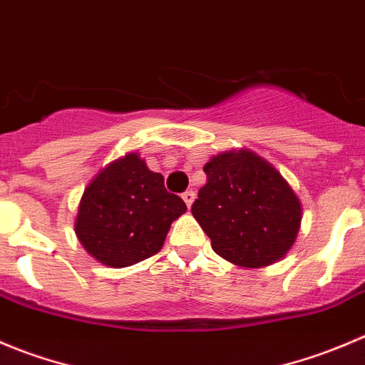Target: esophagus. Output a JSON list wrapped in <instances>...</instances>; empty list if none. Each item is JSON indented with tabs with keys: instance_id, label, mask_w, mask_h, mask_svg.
Here are the masks:
<instances>
[{
	"instance_id": "esophagus-1",
	"label": "esophagus",
	"mask_w": 365,
	"mask_h": 365,
	"mask_svg": "<svg viewBox=\"0 0 365 365\" xmlns=\"http://www.w3.org/2000/svg\"><path fill=\"white\" fill-rule=\"evenodd\" d=\"M182 200L186 202V205L187 207H191V204H193V200H195V191L193 190H186L182 193Z\"/></svg>"
}]
</instances>
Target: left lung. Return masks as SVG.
Instances as JSON below:
<instances>
[{
	"instance_id": "1",
	"label": "left lung",
	"mask_w": 365,
	"mask_h": 365,
	"mask_svg": "<svg viewBox=\"0 0 365 365\" xmlns=\"http://www.w3.org/2000/svg\"><path fill=\"white\" fill-rule=\"evenodd\" d=\"M204 172L207 182L191 212L212 250L247 268L284 257L297 240L302 205L282 175L248 150L220 154Z\"/></svg>"
}]
</instances>
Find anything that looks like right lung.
Returning <instances> with one entry per match:
<instances>
[{"label":"right lung","instance_id":"obj_1","mask_svg":"<svg viewBox=\"0 0 365 365\" xmlns=\"http://www.w3.org/2000/svg\"><path fill=\"white\" fill-rule=\"evenodd\" d=\"M186 211L161 174L128 154L96 175L79 202L76 234L92 257L111 268L136 264L160 252L170 223Z\"/></svg>","mask_w":365,"mask_h":365}]
</instances>
